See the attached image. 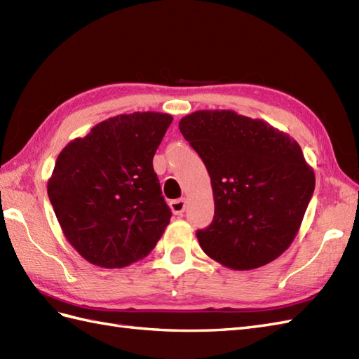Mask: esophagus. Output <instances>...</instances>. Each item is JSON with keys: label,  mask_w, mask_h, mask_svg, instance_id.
Returning <instances> with one entry per match:
<instances>
[{"label": "esophagus", "mask_w": 359, "mask_h": 359, "mask_svg": "<svg viewBox=\"0 0 359 359\" xmlns=\"http://www.w3.org/2000/svg\"><path fill=\"white\" fill-rule=\"evenodd\" d=\"M170 208L172 210V214L176 215H182L185 212V208H187V198H177V200H172L170 203Z\"/></svg>", "instance_id": "34e87169"}]
</instances>
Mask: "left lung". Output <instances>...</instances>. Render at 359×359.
Returning a JSON list of instances; mask_svg holds the SVG:
<instances>
[{
	"mask_svg": "<svg viewBox=\"0 0 359 359\" xmlns=\"http://www.w3.org/2000/svg\"><path fill=\"white\" fill-rule=\"evenodd\" d=\"M206 165L214 219L197 231L209 258L232 270L274 261L296 238L316 188L300 145L264 119L197 110L179 123Z\"/></svg>",
	"mask_w": 359,
	"mask_h": 359,
	"instance_id": "obj_1",
	"label": "left lung"
}]
</instances>
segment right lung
Here are the masks:
<instances>
[{
	"label": "right lung",
	"instance_id": "add662e5",
	"mask_svg": "<svg viewBox=\"0 0 359 359\" xmlns=\"http://www.w3.org/2000/svg\"><path fill=\"white\" fill-rule=\"evenodd\" d=\"M172 121L133 112L101 121L59 154L48 197L68 243L103 269L145 258L168 226L153 156Z\"/></svg>",
	"mask_w": 359,
	"mask_h": 359
}]
</instances>
